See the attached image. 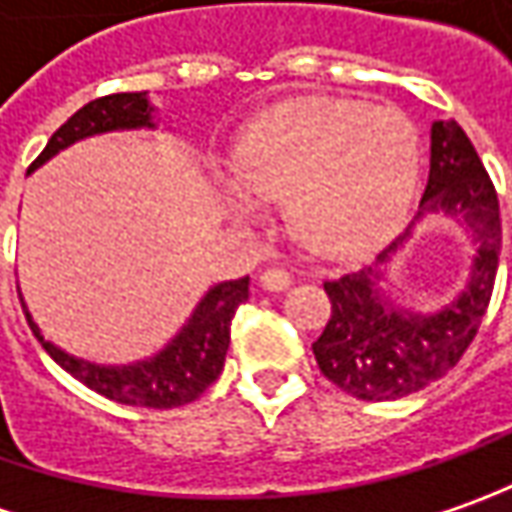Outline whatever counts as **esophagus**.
<instances>
[{"label":"esophagus","mask_w":512,"mask_h":512,"mask_svg":"<svg viewBox=\"0 0 512 512\" xmlns=\"http://www.w3.org/2000/svg\"><path fill=\"white\" fill-rule=\"evenodd\" d=\"M291 283V274L289 269H283V266H269V269H263L260 272V286L269 291H283Z\"/></svg>","instance_id":"1"}]
</instances>
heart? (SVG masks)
I'll return each mask as SVG.
<instances>
[{"label": "heart", "mask_w": 512, "mask_h": 512, "mask_svg": "<svg viewBox=\"0 0 512 512\" xmlns=\"http://www.w3.org/2000/svg\"><path fill=\"white\" fill-rule=\"evenodd\" d=\"M419 135L388 104L311 98L255 118L238 141L226 206L246 221L289 198V221L314 252L351 257L394 235L414 201Z\"/></svg>", "instance_id": "b5f03b06"}]
</instances>
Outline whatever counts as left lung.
Returning a JSON list of instances; mask_svg holds the SVG:
<instances>
[{"mask_svg": "<svg viewBox=\"0 0 512 512\" xmlns=\"http://www.w3.org/2000/svg\"><path fill=\"white\" fill-rule=\"evenodd\" d=\"M428 212L465 223L476 246L465 289L448 306L419 314L397 309L379 291V266L411 238L414 223L379 252L374 266L323 283L331 314L311 351L323 377L351 397L382 402L422 391L462 360L482 326L499 269L502 218L496 186L456 121H433L431 127V172L416 218Z\"/></svg>", "mask_w": 512, "mask_h": 512, "instance_id": "1", "label": "left lung"}]
</instances>
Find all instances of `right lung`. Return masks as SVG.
I'll list each match as a JSON object with an SVG mask.
<instances>
[{
    "instance_id": "obj_1",
    "label": "right lung",
    "mask_w": 512,
    "mask_h": 512,
    "mask_svg": "<svg viewBox=\"0 0 512 512\" xmlns=\"http://www.w3.org/2000/svg\"><path fill=\"white\" fill-rule=\"evenodd\" d=\"M138 127H155L152 124V104L147 93H113L101 96L90 104H84L79 113H73L62 127L47 141L42 155L30 164L36 169L53 158L56 152L76 144L81 138H90L110 130H138ZM249 300V277L240 280H226L215 289L206 291L195 314L189 317L178 337L150 360L133 362V365H96L64 354L62 348L47 343L33 317H25L36 340L42 343L47 354L62 365L67 374L84 382L90 391L101 397L121 402V405H135V408H178L186 402H195L203 391L221 377L223 360L229 351V328L232 317L240 303Z\"/></svg>"
}]
</instances>
